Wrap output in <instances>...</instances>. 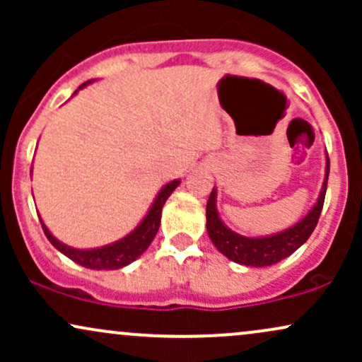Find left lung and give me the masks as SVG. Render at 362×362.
<instances>
[{
  "label": "left lung",
  "instance_id": "1",
  "mask_svg": "<svg viewBox=\"0 0 362 362\" xmlns=\"http://www.w3.org/2000/svg\"><path fill=\"white\" fill-rule=\"evenodd\" d=\"M325 158V178H323L322 189H320L315 204L310 207L308 213L303 216L300 221L279 231V233L265 236H245L230 230L224 224L221 216H219L218 189L214 187L206 207L207 235H209L214 247L226 259L233 260L240 265H248V267H267V265L277 264V262L289 257L291 253L296 252L310 238V235L313 233L320 213H322L327 192L328 173H330V160H328V155Z\"/></svg>",
  "mask_w": 362,
  "mask_h": 362
}]
</instances>
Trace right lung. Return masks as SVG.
<instances>
[{
  "instance_id": "add662e5",
  "label": "right lung",
  "mask_w": 362,
  "mask_h": 362,
  "mask_svg": "<svg viewBox=\"0 0 362 362\" xmlns=\"http://www.w3.org/2000/svg\"><path fill=\"white\" fill-rule=\"evenodd\" d=\"M95 80H88L85 81L83 85L73 93H78L81 88L88 86L93 83ZM30 175H32V168H30ZM180 185V180L175 178V180L168 182L158 190L155 201L151 202L149 206L148 213L144 214V218L141 219L138 226L127 233L124 238L117 240V242L103 245V247H97V248H74L69 247V245L62 243L61 240H57L49 228L45 226L42 218H40V224H42V230L47 240L54 245V248H57L62 255H66L68 259H71L76 264L83 265L86 269H93V271H115V269H122L126 265L134 262L136 259H139L144 252L148 250V247L151 245L153 238H155L158 233V228H160V221H161V209H163L165 202L167 199L172 195L173 190Z\"/></svg>"
}]
</instances>
